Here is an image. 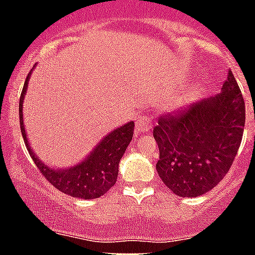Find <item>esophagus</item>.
I'll return each mask as SVG.
<instances>
[{"mask_svg":"<svg viewBox=\"0 0 255 255\" xmlns=\"http://www.w3.org/2000/svg\"><path fill=\"white\" fill-rule=\"evenodd\" d=\"M151 127V121L150 118L149 117H138L137 119H136V128H134V132H136V134H140L142 133V132H146L149 131Z\"/></svg>","mask_w":255,"mask_h":255,"instance_id":"obj_1","label":"esophagus"}]
</instances>
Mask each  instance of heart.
I'll list each match as a JSON object with an SVG mask.
<instances>
[{
	"instance_id": "obj_1",
	"label": "heart",
	"mask_w": 255,
	"mask_h": 255,
	"mask_svg": "<svg viewBox=\"0 0 255 255\" xmlns=\"http://www.w3.org/2000/svg\"><path fill=\"white\" fill-rule=\"evenodd\" d=\"M193 96H194V92H190V93H188V95L185 96V97H184L183 100H181V104H183V105H184V104H187V102L189 101L190 98L193 97Z\"/></svg>"
}]
</instances>
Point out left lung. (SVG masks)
I'll return each instance as SVG.
<instances>
[{"label": "left lung", "instance_id": "8db88e82", "mask_svg": "<svg viewBox=\"0 0 255 255\" xmlns=\"http://www.w3.org/2000/svg\"><path fill=\"white\" fill-rule=\"evenodd\" d=\"M245 102L232 71L222 92L179 114L160 115L157 172L179 197H197L226 176L243 140Z\"/></svg>", "mask_w": 255, "mask_h": 255}]
</instances>
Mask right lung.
<instances>
[{"label": "right lung", "mask_w": 255, "mask_h": 255, "mask_svg": "<svg viewBox=\"0 0 255 255\" xmlns=\"http://www.w3.org/2000/svg\"><path fill=\"white\" fill-rule=\"evenodd\" d=\"M32 70L25 79L20 100H19V121L20 131L25 141V146L33 159L35 164L46 180L54 185L62 193L71 197H78L83 200H92L104 196L115 183L118 177V168L126 149L129 145L133 136V122L123 124L110 133L106 134L100 144L93 149L89 155L80 163L75 164L70 168L53 170L48 167L44 162L36 157V153L31 149L25 134L24 123H23V101L28 87V79Z\"/></svg>", "instance_id": "right-lung-1"}]
</instances>
